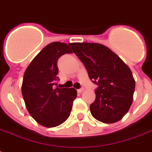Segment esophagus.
Returning <instances> with one entry per match:
<instances>
[{"mask_svg":"<svg viewBox=\"0 0 152 152\" xmlns=\"http://www.w3.org/2000/svg\"><path fill=\"white\" fill-rule=\"evenodd\" d=\"M83 91H84V88H80V89H78V90H77V91L80 93H81V92H83Z\"/></svg>","mask_w":152,"mask_h":152,"instance_id":"esophagus-1","label":"esophagus"}]
</instances>
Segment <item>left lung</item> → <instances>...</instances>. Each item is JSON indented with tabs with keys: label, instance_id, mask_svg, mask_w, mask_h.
<instances>
[{
	"label": "left lung",
	"instance_id": "left-lung-1",
	"mask_svg": "<svg viewBox=\"0 0 152 152\" xmlns=\"http://www.w3.org/2000/svg\"><path fill=\"white\" fill-rule=\"evenodd\" d=\"M69 45L84 64L91 80L98 86L95 100L90 106L93 117L107 124L121 120L133 99L135 80L129 68L103 45L89 42Z\"/></svg>",
	"mask_w": 152,
	"mask_h": 152
}]
</instances>
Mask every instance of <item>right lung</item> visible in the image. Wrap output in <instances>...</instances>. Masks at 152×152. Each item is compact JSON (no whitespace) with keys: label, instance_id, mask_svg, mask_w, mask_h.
Returning a JSON list of instances; mask_svg holds the SVG:
<instances>
[{"label":"right lung","instance_id":"1","mask_svg":"<svg viewBox=\"0 0 152 152\" xmlns=\"http://www.w3.org/2000/svg\"><path fill=\"white\" fill-rule=\"evenodd\" d=\"M66 43L54 42L44 47L26 69L22 95L30 115L42 126L56 127L68 119L77 96L74 88H60L57 61L72 53Z\"/></svg>","mask_w":152,"mask_h":152}]
</instances>
